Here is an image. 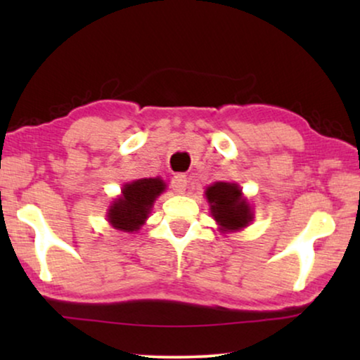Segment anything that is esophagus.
Returning a JSON list of instances; mask_svg holds the SVG:
<instances>
[{"instance_id": "34e87169", "label": "esophagus", "mask_w": 360, "mask_h": 360, "mask_svg": "<svg viewBox=\"0 0 360 360\" xmlns=\"http://www.w3.org/2000/svg\"><path fill=\"white\" fill-rule=\"evenodd\" d=\"M186 186H188V176L186 175L179 174L172 179V188H174L176 193H184V191L186 190Z\"/></svg>"}]
</instances>
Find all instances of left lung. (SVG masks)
I'll use <instances>...</instances> for the list:
<instances>
[{
    "label": "left lung",
    "mask_w": 360,
    "mask_h": 360,
    "mask_svg": "<svg viewBox=\"0 0 360 360\" xmlns=\"http://www.w3.org/2000/svg\"><path fill=\"white\" fill-rule=\"evenodd\" d=\"M206 198L211 205V213L223 231L245 228L252 219L249 205L240 196V190L236 184L218 181L206 190Z\"/></svg>",
    "instance_id": "obj_1"
}]
</instances>
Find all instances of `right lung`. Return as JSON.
Instances as JSON below:
<instances>
[{
  "label": "right lung",
  "instance_id": "right-lung-1",
  "mask_svg": "<svg viewBox=\"0 0 360 360\" xmlns=\"http://www.w3.org/2000/svg\"><path fill=\"white\" fill-rule=\"evenodd\" d=\"M165 188L159 179H142L124 185L122 195L112 203L108 219L116 229L132 233L144 224L154 200Z\"/></svg>",
  "mask_w": 360,
  "mask_h": 360
}]
</instances>
